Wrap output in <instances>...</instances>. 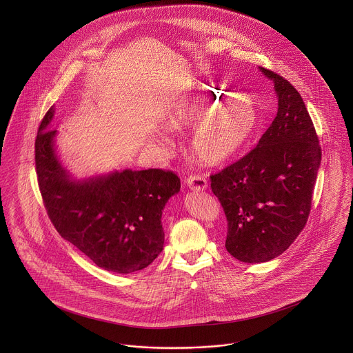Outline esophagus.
I'll use <instances>...</instances> for the list:
<instances>
[{
    "mask_svg": "<svg viewBox=\"0 0 353 353\" xmlns=\"http://www.w3.org/2000/svg\"><path fill=\"white\" fill-rule=\"evenodd\" d=\"M186 183H188V186L192 190H205L208 188V182L201 175H190V176H188Z\"/></svg>",
    "mask_w": 353,
    "mask_h": 353,
    "instance_id": "esophagus-1",
    "label": "esophagus"
}]
</instances>
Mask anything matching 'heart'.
<instances>
[{
  "label": "heart",
  "instance_id": "heart-1",
  "mask_svg": "<svg viewBox=\"0 0 353 353\" xmlns=\"http://www.w3.org/2000/svg\"><path fill=\"white\" fill-rule=\"evenodd\" d=\"M228 92L210 88L179 104L167 118L171 129L199 123L192 134L190 148L197 159L219 165L234 157L252 136L256 126V111L250 101L228 98ZM168 144L167 137H160Z\"/></svg>",
  "mask_w": 353,
  "mask_h": 353
}]
</instances>
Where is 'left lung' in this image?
<instances>
[{
	"instance_id": "1",
	"label": "left lung",
	"mask_w": 353,
	"mask_h": 353,
	"mask_svg": "<svg viewBox=\"0 0 353 353\" xmlns=\"http://www.w3.org/2000/svg\"><path fill=\"white\" fill-rule=\"evenodd\" d=\"M261 70L274 83L277 115L254 150L210 175L228 223L225 249L249 263L279 256L302 232L322 156L301 94L276 72Z\"/></svg>"
}]
</instances>
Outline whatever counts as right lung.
Wrapping results in <instances>:
<instances>
[{"instance_id": "1", "label": "right lung", "mask_w": 353, "mask_h": 353, "mask_svg": "<svg viewBox=\"0 0 353 353\" xmlns=\"http://www.w3.org/2000/svg\"><path fill=\"white\" fill-rule=\"evenodd\" d=\"M52 115L51 107L35 140L38 185L52 225L104 270L128 274L147 268L163 250L161 210L181 179L150 168L72 181L54 150Z\"/></svg>"}]
</instances>
